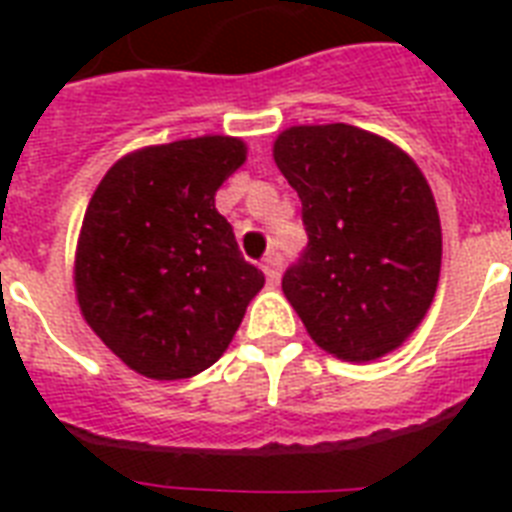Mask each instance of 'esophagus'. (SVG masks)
<instances>
[{
    "instance_id": "esophagus-1",
    "label": "esophagus",
    "mask_w": 512,
    "mask_h": 512,
    "mask_svg": "<svg viewBox=\"0 0 512 512\" xmlns=\"http://www.w3.org/2000/svg\"><path fill=\"white\" fill-rule=\"evenodd\" d=\"M263 273L271 287H276V284H279V279H281V255L279 252H268V255H265Z\"/></svg>"
}]
</instances>
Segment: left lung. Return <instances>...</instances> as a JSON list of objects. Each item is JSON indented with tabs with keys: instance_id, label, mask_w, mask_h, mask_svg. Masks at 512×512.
Here are the masks:
<instances>
[{
	"instance_id": "8db88e82",
	"label": "left lung",
	"mask_w": 512,
	"mask_h": 512,
	"mask_svg": "<svg viewBox=\"0 0 512 512\" xmlns=\"http://www.w3.org/2000/svg\"><path fill=\"white\" fill-rule=\"evenodd\" d=\"M273 162L303 201L308 249L281 289L311 340L366 364L422 324L441 276V220L412 156L353 124H297Z\"/></svg>"
}]
</instances>
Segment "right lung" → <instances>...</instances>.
Wrapping results in <instances>:
<instances>
[{
	"mask_svg": "<svg viewBox=\"0 0 512 512\" xmlns=\"http://www.w3.org/2000/svg\"><path fill=\"white\" fill-rule=\"evenodd\" d=\"M247 143L201 135L122 156L84 212L74 292L87 327L148 380H188L223 356L265 276L215 207Z\"/></svg>",
	"mask_w": 512,
	"mask_h": 512,
	"instance_id": "obj_1",
	"label": "right lung"
}]
</instances>
